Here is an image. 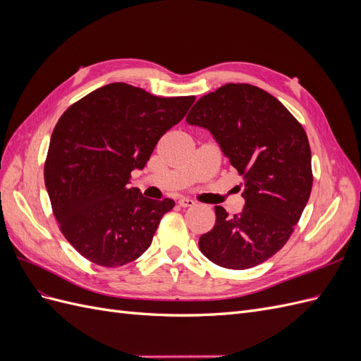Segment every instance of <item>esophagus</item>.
<instances>
[{"instance_id":"34e87169","label":"esophagus","mask_w":361,"mask_h":361,"mask_svg":"<svg viewBox=\"0 0 361 361\" xmlns=\"http://www.w3.org/2000/svg\"><path fill=\"white\" fill-rule=\"evenodd\" d=\"M179 206H182V207H191V206H194L195 203H194V200H191V199H185V197H182V199H179Z\"/></svg>"}]
</instances>
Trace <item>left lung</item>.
I'll use <instances>...</instances> for the list:
<instances>
[{
    "label": "left lung",
    "instance_id": "obj_1",
    "mask_svg": "<svg viewBox=\"0 0 361 361\" xmlns=\"http://www.w3.org/2000/svg\"><path fill=\"white\" fill-rule=\"evenodd\" d=\"M187 122L209 129L244 179L243 212L231 216L215 206V226L200 236V251L223 268H253L288 243L309 202L307 134L279 99L251 84H224L202 96Z\"/></svg>",
    "mask_w": 361,
    "mask_h": 361
}]
</instances>
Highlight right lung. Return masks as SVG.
<instances>
[{"mask_svg": "<svg viewBox=\"0 0 361 361\" xmlns=\"http://www.w3.org/2000/svg\"><path fill=\"white\" fill-rule=\"evenodd\" d=\"M195 96L159 97L125 82L106 84L72 104L54 128L45 185L68 243L93 264L122 267L149 248L171 199L128 188L158 140L179 123Z\"/></svg>", "mask_w": 361, "mask_h": 361, "instance_id": "obj_1", "label": "right lung"}]
</instances>
